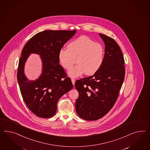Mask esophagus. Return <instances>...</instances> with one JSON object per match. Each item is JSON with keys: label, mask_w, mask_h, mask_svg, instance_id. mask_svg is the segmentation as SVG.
Instances as JSON below:
<instances>
[{"label": "esophagus", "mask_w": 150, "mask_h": 150, "mask_svg": "<svg viewBox=\"0 0 150 150\" xmlns=\"http://www.w3.org/2000/svg\"><path fill=\"white\" fill-rule=\"evenodd\" d=\"M71 82H72L73 85H74L75 83V80L74 79H71Z\"/></svg>", "instance_id": "1"}]
</instances>
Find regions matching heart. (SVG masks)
Returning a JSON list of instances; mask_svg holds the SVG:
<instances>
[{
	"label": "heart",
	"mask_w": 150,
	"mask_h": 150,
	"mask_svg": "<svg viewBox=\"0 0 150 150\" xmlns=\"http://www.w3.org/2000/svg\"><path fill=\"white\" fill-rule=\"evenodd\" d=\"M103 46L86 36L79 37L70 42L67 49H61L58 54L60 64L69 69L76 62L77 64L68 71L70 77H76L85 73L92 75L100 69L104 59Z\"/></svg>",
	"instance_id": "heart-1"
}]
</instances>
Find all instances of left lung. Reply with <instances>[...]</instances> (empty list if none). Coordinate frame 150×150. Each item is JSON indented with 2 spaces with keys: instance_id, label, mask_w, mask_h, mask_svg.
<instances>
[{
  "instance_id": "obj_1",
  "label": "left lung",
  "mask_w": 150,
  "mask_h": 150,
  "mask_svg": "<svg viewBox=\"0 0 150 150\" xmlns=\"http://www.w3.org/2000/svg\"><path fill=\"white\" fill-rule=\"evenodd\" d=\"M99 35L105 45L103 64L93 76L78 80L75 85L79 94L76 113L87 121L100 119L112 109L125 76V60L118 45L110 37Z\"/></svg>"
}]
</instances>
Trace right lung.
Listing matches in <instances>:
<instances>
[{
  "label": "right lung",
  "instance_id": "1",
  "mask_svg": "<svg viewBox=\"0 0 150 150\" xmlns=\"http://www.w3.org/2000/svg\"><path fill=\"white\" fill-rule=\"evenodd\" d=\"M76 30H45L37 33L26 43L19 60L17 78L25 104L33 113L41 118L55 115L59 99L73 88L70 79L59 64L58 54ZM31 53L41 56L42 73L35 81L25 76L24 65Z\"/></svg>",
  "mask_w": 150,
  "mask_h": 150
}]
</instances>
